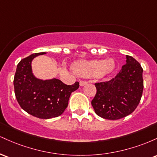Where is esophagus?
Masks as SVG:
<instances>
[{
	"label": "esophagus",
	"mask_w": 157,
	"mask_h": 157,
	"mask_svg": "<svg viewBox=\"0 0 157 157\" xmlns=\"http://www.w3.org/2000/svg\"><path fill=\"white\" fill-rule=\"evenodd\" d=\"M87 83H88L87 81H85V80H80V86H85V85H86Z\"/></svg>",
	"instance_id": "34e87169"
}]
</instances>
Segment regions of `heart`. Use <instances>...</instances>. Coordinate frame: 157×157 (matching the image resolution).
I'll list each match as a JSON object with an SVG mask.
<instances>
[{
  "label": "heart",
  "mask_w": 157,
  "mask_h": 157,
  "mask_svg": "<svg viewBox=\"0 0 157 157\" xmlns=\"http://www.w3.org/2000/svg\"><path fill=\"white\" fill-rule=\"evenodd\" d=\"M73 68L75 72L82 77H103L113 71L114 63L112 60H83L75 63Z\"/></svg>",
  "instance_id": "obj_1"
}]
</instances>
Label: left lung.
I'll use <instances>...</instances> for the list:
<instances>
[{"mask_svg":"<svg viewBox=\"0 0 157 157\" xmlns=\"http://www.w3.org/2000/svg\"><path fill=\"white\" fill-rule=\"evenodd\" d=\"M141 65L126 55V64L114 78L97 82V93L91 101L95 113L100 117L115 120L131 114L140 103L143 91Z\"/></svg>","mask_w":157,"mask_h":157,"instance_id":"left-lung-1","label":"left lung"}]
</instances>
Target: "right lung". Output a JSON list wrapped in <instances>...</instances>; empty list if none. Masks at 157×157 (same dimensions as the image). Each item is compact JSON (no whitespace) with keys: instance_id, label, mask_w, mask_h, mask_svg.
Returning <instances> with one entry per match:
<instances>
[{"instance_id":"obj_1","label":"right lung","mask_w":157,"mask_h":157,"mask_svg":"<svg viewBox=\"0 0 157 157\" xmlns=\"http://www.w3.org/2000/svg\"><path fill=\"white\" fill-rule=\"evenodd\" d=\"M45 54H32L20 61L14 77V88L16 99L25 111L35 117L50 119L64 112L70 95L80 85L75 82L68 86L58 79L44 80L34 76L32 61L37 56Z\"/></svg>"}]
</instances>
